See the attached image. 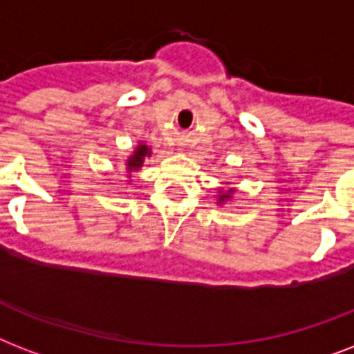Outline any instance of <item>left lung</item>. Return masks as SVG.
Listing matches in <instances>:
<instances>
[{"instance_id": "1", "label": "left lung", "mask_w": 354, "mask_h": 354, "mask_svg": "<svg viewBox=\"0 0 354 354\" xmlns=\"http://www.w3.org/2000/svg\"><path fill=\"white\" fill-rule=\"evenodd\" d=\"M227 197H231V192H227L225 196H220V201H223V199H227Z\"/></svg>"}]
</instances>
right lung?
I'll use <instances>...</instances> for the list:
<instances>
[{
	"mask_svg": "<svg viewBox=\"0 0 354 354\" xmlns=\"http://www.w3.org/2000/svg\"><path fill=\"white\" fill-rule=\"evenodd\" d=\"M151 151H149V147L147 146H138L136 147V151L133 153V157L127 160V168L129 171H133V169H138L142 164H144V158L149 157Z\"/></svg>",
	"mask_w": 354,
	"mask_h": 354,
	"instance_id": "add662e5",
	"label": "right lung"
}]
</instances>
